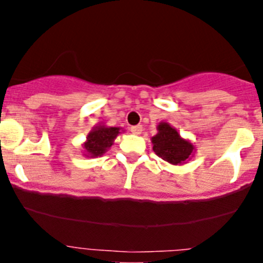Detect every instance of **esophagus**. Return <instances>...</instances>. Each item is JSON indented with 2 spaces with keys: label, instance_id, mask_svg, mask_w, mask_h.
<instances>
[{
  "label": "esophagus",
  "instance_id": "1",
  "mask_svg": "<svg viewBox=\"0 0 263 263\" xmlns=\"http://www.w3.org/2000/svg\"><path fill=\"white\" fill-rule=\"evenodd\" d=\"M131 132L134 135H141L142 134V126L137 125V126H132L131 127Z\"/></svg>",
  "mask_w": 263,
  "mask_h": 263
}]
</instances>
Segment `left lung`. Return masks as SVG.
I'll use <instances>...</instances> for the list:
<instances>
[{"instance_id":"1","label":"left lung","mask_w":263,"mask_h":263,"mask_svg":"<svg viewBox=\"0 0 263 263\" xmlns=\"http://www.w3.org/2000/svg\"><path fill=\"white\" fill-rule=\"evenodd\" d=\"M158 134L152 137L153 151L158 157L171 164H183L194 155V146L184 140L170 123L161 122L157 126Z\"/></svg>"}]
</instances>
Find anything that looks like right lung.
<instances>
[{
    "label": "right lung",
    "mask_w": 263,
    "mask_h": 263,
    "mask_svg": "<svg viewBox=\"0 0 263 263\" xmlns=\"http://www.w3.org/2000/svg\"><path fill=\"white\" fill-rule=\"evenodd\" d=\"M120 134V127H106L104 125L95 126L87 135L86 142L83 144L86 157L96 158L107 152L114 144L115 138Z\"/></svg>",
    "instance_id": "obj_1"
}]
</instances>
